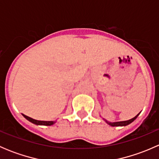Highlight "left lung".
I'll list each match as a JSON object with an SVG mask.
<instances>
[{
	"label": "left lung",
	"mask_w": 159,
	"mask_h": 159,
	"mask_svg": "<svg viewBox=\"0 0 159 159\" xmlns=\"http://www.w3.org/2000/svg\"><path fill=\"white\" fill-rule=\"evenodd\" d=\"M139 113L138 114V115H136V116L134 117V118H131V119H130V120H128V121H118V122H109V121H106V120H105V121H106V122L108 123V124L109 125L113 126V127H115V126H125V125H128L131 124V123L132 122V121H134V120H135L136 118H137V117L139 116Z\"/></svg>",
	"instance_id": "left-lung-1"
}]
</instances>
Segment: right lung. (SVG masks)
<instances>
[{
    "mask_svg": "<svg viewBox=\"0 0 159 159\" xmlns=\"http://www.w3.org/2000/svg\"><path fill=\"white\" fill-rule=\"evenodd\" d=\"M23 116L25 117L26 119H28V121H30V122L34 123V124L35 125H53L54 123V121H38V120H35V119H33V118H30V117L27 116V115H23Z\"/></svg>",
    "mask_w": 159,
    "mask_h": 159,
    "instance_id": "add662e5",
    "label": "right lung"
}]
</instances>
